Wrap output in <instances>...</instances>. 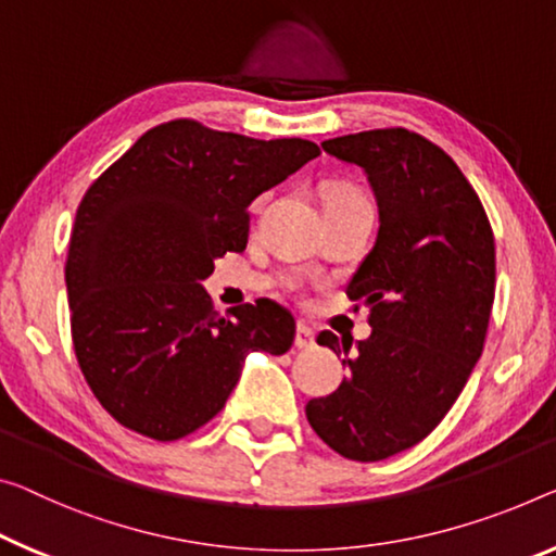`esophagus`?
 Returning a JSON list of instances; mask_svg holds the SVG:
<instances>
[{
    "label": "esophagus",
    "mask_w": 556,
    "mask_h": 556,
    "mask_svg": "<svg viewBox=\"0 0 556 556\" xmlns=\"http://www.w3.org/2000/svg\"><path fill=\"white\" fill-rule=\"evenodd\" d=\"M313 345H315L313 328L307 326V323H298V328H295V348L298 350H307V348H313Z\"/></svg>",
    "instance_id": "obj_1"
}]
</instances>
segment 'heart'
<instances>
[{
	"label": "heart",
	"mask_w": 556,
	"mask_h": 556,
	"mask_svg": "<svg viewBox=\"0 0 556 556\" xmlns=\"http://www.w3.org/2000/svg\"><path fill=\"white\" fill-rule=\"evenodd\" d=\"M332 201H365V195L361 193V191H355V189H332L330 193H328V199H326V203H332Z\"/></svg>",
	"instance_id": "heart-1"
}]
</instances>
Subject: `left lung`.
I'll return each mask as SVG.
<instances>
[{
  "label": "left lung",
  "instance_id": "left-lung-1",
  "mask_svg": "<svg viewBox=\"0 0 556 556\" xmlns=\"http://www.w3.org/2000/svg\"><path fill=\"white\" fill-rule=\"evenodd\" d=\"M361 166L378 199L380 230L348 283L365 301L370 338L320 332L348 378L305 405L338 455L378 463L422 442L455 405L480 361L497 283L494 233L480 195L438 143L400 129L323 141Z\"/></svg>",
  "mask_w": 556,
  "mask_h": 556
}]
</instances>
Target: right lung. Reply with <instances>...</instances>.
<instances>
[{
  "label": "right lung",
  "mask_w": 556,
  "mask_h": 556,
  "mask_svg": "<svg viewBox=\"0 0 556 556\" xmlns=\"http://www.w3.org/2000/svg\"><path fill=\"white\" fill-rule=\"evenodd\" d=\"M320 149L174 118L141 136L76 208L66 293L84 380L118 425L170 442L224 409L245 355H283L295 320L276 301L213 311L201 280L249 241V203Z\"/></svg>",
  "instance_id": "add662e5"
}]
</instances>
